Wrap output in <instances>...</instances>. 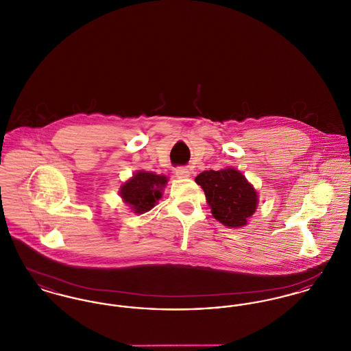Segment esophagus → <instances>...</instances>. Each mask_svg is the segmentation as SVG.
Returning <instances> with one entry per match:
<instances>
[{
  "instance_id": "esophagus-1",
  "label": "esophagus",
  "mask_w": 351,
  "mask_h": 351,
  "mask_svg": "<svg viewBox=\"0 0 351 351\" xmlns=\"http://www.w3.org/2000/svg\"><path fill=\"white\" fill-rule=\"evenodd\" d=\"M175 173H176V176L179 178V179H186V178H189V175H191V172L184 168V167H179V168H176L175 169Z\"/></svg>"
}]
</instances>
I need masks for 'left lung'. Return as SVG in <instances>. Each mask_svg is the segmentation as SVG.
<instances>
[{
	"instance_id": "left-lung-1",
	"label": "left lung",
	"mask_w": 351,
	"mask_h": 351,
	"mask_svg": "<svg viewBox=\"0 0 351 351\" xmlns=\"http://www.w3.org/2000/svg\"><path fill=\"white\" fill-rule=\"evenodd\" d=\"M195 182L202 186L213 217L226 227L240 228L256 212L258 196L245 176L234 169L204 171Z\"/></svg>"
}]
</instances>
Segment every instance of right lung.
<instances>
[{"instance_id": "add662e5", "label": "right lung", "mask_w": 351, "mask_h": 351, "mask_svg": "<svg viewBox=\"0 0 351 351\" xmlns=\"http://www.w3.org/2000/svg\"><path fill=\"white\" fill-rule=\"evenodd\" d=\"M167 182L168 178L165 175L138 171L121 186L119 195L134 213H145L156 206L159 199H162V192Z\"/></svg>"}]
</instances>
